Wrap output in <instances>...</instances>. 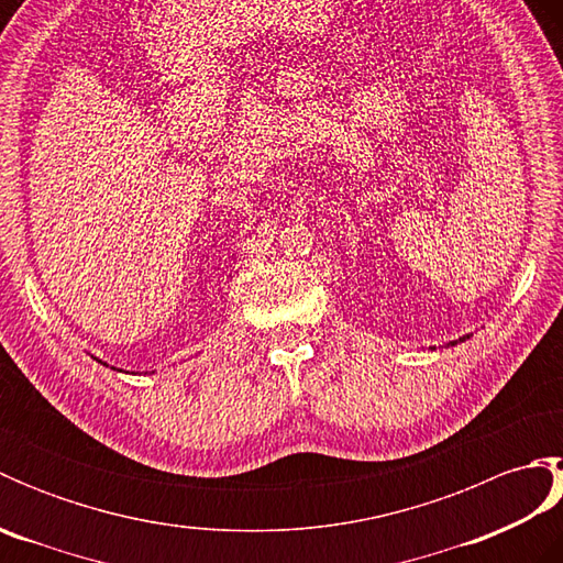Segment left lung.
Listing matches in <instances>:
<instances>
[{
	"label": "left lung",
	"instance_id": "1",
	"mask_svg": "<svg viewBox=\"0 0 563 563\" xmlns=\"http://www.w3.org/2000/svg\"><path fill=\"white\" fill-rule=\"evenodd\" d=\"M466 339H470V336H462V339H460V341H466ZM460 341H450V343H448V345H457V343H460Z\"/></svg>",
	"mask_w": 563,
	"mask_h": 563
}]
</instances>
